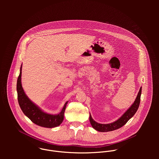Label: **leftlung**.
I'll list each match as a JSON object with an SVG mask.
<instances>
[{"instance_id": "left-lung-1", "label": "left lung", "mask_w": 159, "mask_h": 159, "mask_svg": "<svg viewBox=\"0 0 159 159\" xmlns=\"http://www.w3.org/2000/svg\"><path fill=\"white\" fill-rule=\"evenodd\" d=\"M141 94H142V87H140L138 95L137 98H136V99L134 101V102L126 110V111L124 113V114L118 120L115 121V122H112L109 124H101L95 121L93 119L91 115L90 114L89 120L93 128L100 132H107V131H111L113 130L119 129L120 128L124 126L128 122V121L134 116L136 112L137 111L140 105V102Z\"/></svg>"}]
</instances>
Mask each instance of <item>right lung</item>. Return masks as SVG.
Returning <instances> with one entry per match:
<instances>
[{"instance_id":"right-lung-1","label":"right lung","mask_w":159,"mask_h":159,"mask_svg":"<svg viewBox=\"0 0 159 159\" xmlns=\"http://www.w3.org/2000/svg\"><path fill=\"white\" fill-rule=\"evenodd\" d=\"M22 65L17 81V99L19 106L24 114L34 124L44 128H55L59 126L63 121L64 112L68 101L57 115H51L44 112L37 105L33 102L26 95L21 84Z\"/></svg>"}]
</instances>
